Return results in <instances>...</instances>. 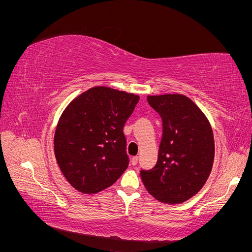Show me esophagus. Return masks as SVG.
Instances as JSON below:
<instances>
[{"label":"esophagus","mask_w":252,"mask_h":252,"mask_svg":"<svg viewBox=\"0 0 252 252\" xmlns=\"http://www.w3.org/2000/svg\"><path fill=\"white\" fill-rule=\"evenodd\" d=\"M138 162H139V158H138V157H132V158H131V164H132L133 166L138 164Z\"/></svg>","instance_id":"esophagus-1"}]
</instances>
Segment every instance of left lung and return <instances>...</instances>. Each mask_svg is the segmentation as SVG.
I'll use <instances>...</instances> for the list:
<instances>
[{"label":"left lung","instance_id":"obj_1","mask_svg":"<svg viewBox=\"0 0 252 252\" xmlns=\"http://www.w3.org/2000/svg\"><path fill=\"white\" fill-rule=\"evenodd\" d=\"M163 121L158 162L140 174L148 192L162 203L180 204L205 185L215 159V140L209 121L183 94L148 95Z\"/></svg>","mask_w":252,"mask_h":252}]
</instances>
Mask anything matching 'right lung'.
Listing matches in <instances>:
<instances>
[{
  "label": "right lung",
  "instance_id": "obj_1",
  "mask_svg": "<svg viewBox=\"0 0 252 252\" xmlns=\"http://www.w3.org/2000/svg\"><path fill=\"white\" fill-rule=\"evenodd\" d=\"M139 100L133 94L98 86L75 97L63 111L53 141L55 155L78 191L100 192L127 169L123 128Z\"/></svg>",
  "mask_w": 252,
  "mask_h": 252
}]
</instances>
